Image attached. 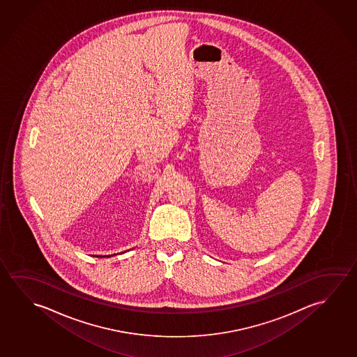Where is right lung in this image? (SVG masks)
Here are the masks:
<instances>
[{
  "label": "right lung",
  "instance_id": "1",
  "mask_svg": "<svg viewBox=\"0 0 357 357\" xmlns=\"http://www.w3.org/2000/svg\"><path fill=\"white\" fill-rule=\"evenodd\" d=\"M96 257H102V255H96ZM104 257H110V255H104Z\"/></svg>",
  "mask_w": 357,
  "mask_h": 357
}]
</instances>
